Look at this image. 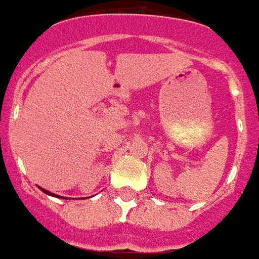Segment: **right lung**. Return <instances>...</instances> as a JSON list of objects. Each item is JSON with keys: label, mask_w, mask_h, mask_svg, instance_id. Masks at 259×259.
Segmentation results:
<instances>
[{"label": "right lung", "mask_w": 259, "mask_h": 259, "mask_svg": "<svg viewBox=\"0 0 259 259\" xmlns=\"http://www.w3.org/2000/svg\"><path fill=\"white\" fill-rule=\"evenodd\" d=\"M42 191H44V193H46V194H50V195H54L53 193H50V191H47V190H44V189H41Z\"/></svg>", "instance_id": "add662e5"}]
</instances>
